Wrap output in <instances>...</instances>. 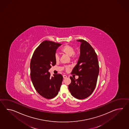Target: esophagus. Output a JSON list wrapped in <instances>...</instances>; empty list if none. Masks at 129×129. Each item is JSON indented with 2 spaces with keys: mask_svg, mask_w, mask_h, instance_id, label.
Here are the masks:
<instances>
[{
  "mask_svg": "<svg viewBox=\"0 0 129 129\" xmlns=\"http://www.w3.org/2000/svg\"><path fill=\"white\" fill-rule=\"evenodd\" d=\"M63 77L64 79L66 78L67 77V76L65 75H63Z\"/></svg>",
  "mask_w": 129,
  "mask_h": 129,
  "instance_id": "esophagus-1",
  "label": "esophagus"
}]
</instances>
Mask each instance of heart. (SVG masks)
I'll return each mask as SVG.
<instances>
[{"label":"heart","mask_w":129,"mask_h":129,"mask_svg":"<svg viewBox=\"0 0 129 129\" xmlns=\"http://www.w3.org/2000/svg\"><path fill=\"white\" fill-rule=\"evenodd\" d=\"M60 51L62 53L65 54L69 56L74 57L75 56V48L71 45H65L61 48ZM55 60L57 62H58L60 60V56L57 53H56L55 55ZM66 69L67 70H68L69 68L66 67Z\"/></svg>","instance_id":"b5f03b06"}]
</instances>
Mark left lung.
I'll return each mask as SVG.
<instances>
[{
	"mask_svg": "<svg viewBox=\"0 0 129 129\" xmlns=\"http://www.w3.org/2000/svg\"><path fill=\"white\" fill-rule=\"evenodd\" d=\"M80 55L77 64L71 74L79 76L76 79L72 76L69 89L71 94L78 99L88 98L94 90L99 71L98 56L91 45L83 40H79Z\"/></svg>",
	"mask_w": 129,
	"mask_h": 129,
	"instance_id": "8db88e82",
	"label": "left lung"
}]
</instances>
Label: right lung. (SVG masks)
I'll return each mask as SVG.
<instances>
[{
    "label": "right lung",
    "instance_id": "1",
    "mask_svg": "<svg viewBox=\"0 0 129 129\" xmlns=\"http://www.w3.org/2000/svg\"><path fill=\"white\" fill-rule=\"evenodd\" d=\"M61 44L45 41L35 49L30 62V76L35 89L38 93L47 99H52L58 94L63 80L61 74L51 76L48 72L56 61V49Z\"/></svg>",
    "mask_w": 129,
    "mask_h": 129
}]
</instances>
